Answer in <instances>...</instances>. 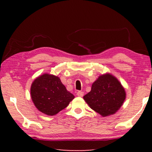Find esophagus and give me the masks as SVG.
I'll return each mask as SVG.
<instances>
[{
  "instance_id": "obj_1",
  "label": "esophagus",
  "mask_w": 152,
  "mask_h": 152,
  "mask_svg": "<svg viewBox=\"0 0 152 152\" xmlns=\"http://www.w3.org/2000/svg\"><path fill=\"white\" fill-rule=\"evenodd\" d=\"M76 95L78 96H79V97H82L84 96V92H82V91H78V92H77V93H76Z\"/></svg>"
}]
</instances>
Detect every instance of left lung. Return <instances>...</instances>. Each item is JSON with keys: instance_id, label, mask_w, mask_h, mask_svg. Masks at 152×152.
I'll return each mask as SVG.
<instances>
[{"instance_id": "1", "label": "left lung", "mask_w": 152, "mask_h": 152, "mask_svg": "<svg viewBox=\"0 0 152 152\" xmlns=\"http://www.w3.org/2000/svg\"><path fill=\"white\" fill-rule=\"evenodd\" d=\"M88 106L102 117L116 113L126 99L121 83L111 74L100 75L92 84L91 92L83 96Z\"/></svg>"}]
</instances>
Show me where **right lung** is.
I'll use <instances>...</instances> for the list:
<instances>
[{
    "instance_id": "obj_1",
    "label": "right lung",
    "mask_w": 152,
    "mask_h": 152,
    "mask_svg": "<svg viewBox=\"0 0 152 152\" xmlns=\"http://www.w3.org/2000/svg\"><path fill=\"white\" fill-rule=\"evenodd\" d=\"M31 97L35 107L48 116H53L68 106L74 99L58 76L45 73L31 86Z\"/></svg>"
}]
</instances>
